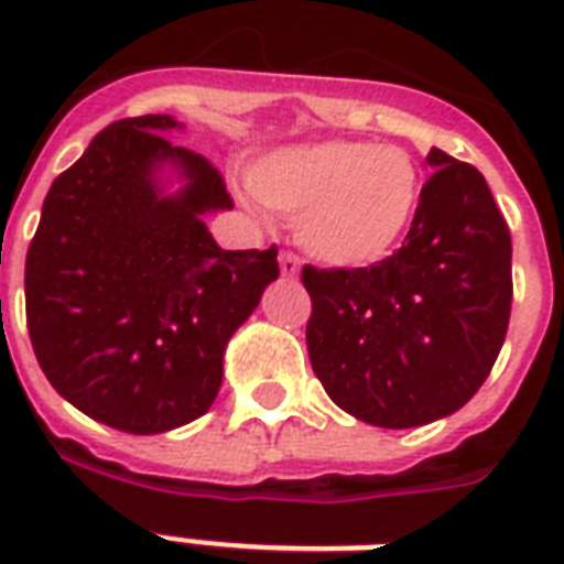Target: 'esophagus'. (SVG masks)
I'll list each match as a JSON object with an SVG mask.
<instances>
[{
	"instance_id": "esophagus-1",
	"label": "esophagus",
	"mask_w": 564,
	"mask_h": 564,
	"mask_svg": "<svg viewBox=\"0 0 564 564\" xmlns=\"http://www.w3.org/2000/svg\"><path fill=\"white\" fill-rule=\"evenodd\" d=\"M281 274L283 278H295L299 274V257L292 254V251H281Z\"/></svg>"
}]
</instances>
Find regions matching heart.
Masks as SVG:
<instances>
[{
	"label": "heart",
	"instance_id": "obj_1",
	"mask_svg": "<svg viewBox=\"0 0 564 564\" xmlns=\"http://www.w3.org/2000/svg\"><path fill=\"white\" fill-rule=\"evenodd\" d=\"M251 189L269 210L295 216L299 246L334 269H366L392 254L421 202L410 152L366 140L278 149L254 163Z\"/></svg>",
	"mask_w": 564,
	"mask_h": 564
}]
</instances>
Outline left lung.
<instances>
[{"mask_svg":"<svg viewBox=\"0 0 564 564\" xmlns=\"http://www.w3.org/2000/svg\"><path fill=\"white\" fill-rule=\"evenodd\" d=\"M427 184L392 257L313 269L307 351L336 406L406 430L471 401L498 360L512 310V239L471 163L430 149Z\"/></svg>","mask_w":564,"mask_h":564,"instance_id":"left-lung-1","label":"left lung"}]
</instances>
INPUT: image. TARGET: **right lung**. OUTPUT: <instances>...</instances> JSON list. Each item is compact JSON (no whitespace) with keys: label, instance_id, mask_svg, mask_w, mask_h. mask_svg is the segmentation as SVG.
I'll list each match as a JSON object with an SVG mask.
<instances>
[{"label":"right lung","instance_id":"obj_1","mask_svg":"<svg viewBox=\"0 0 564 564\" xmlns=\"http://www.w3.org/2000/svg\"><path fill=\"white\" fill-rule=\"evenodd\" d=\"M166 113L119 119L46 193L25 257V322L48 383L134 436L210 410L225 345L281 274L278 248L225 251L204 213L230 210L207 158ZM182 181L166 194L162 170Z\"/></svg>","mask_w":564,"mask_h":564}]
</instances>
